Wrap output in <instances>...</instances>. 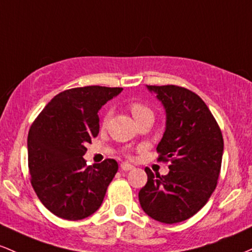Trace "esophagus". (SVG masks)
I'll return each mask as SVG.
<instances>
[{
	"instance_id": "obj_1",
	"label": "esophagus",
	"mask_w": 252,
	"mask_h": 252,
	"mask_svg": "<svg viewBox=\"0 0 252 252\" xmlns=\"http://www.w3.org/2000/svg\"><path fill=\"white\" fill-rule=\"evenodd\" d=\"M121 169H123L124 171H129V170H132V169H134V166L132 165V164H129V163H127V162H123L121 163Z\"/></svg>"
}]
</instances>
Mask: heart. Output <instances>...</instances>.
I'll list each match as a JSON object with an SVG mask.
<instances>
[{"label":"heart","instance_id":"b5f03b06","mask_svg":"<svg viewBox=\"0 0 252 252\" xmlns=\"http://www.w3.org/2000/svg\"><path fill=\"white\" fill-rule=\"evenodd\" d=\"M129 109H131V113L132 115H133V118L135 119V121L143 120V119L146 118H150L154 120V112H152L146 104L140 102H132L129 104ZM109 119H111V112H107L106 114H104L102 120L103 126H106L107 124H108Z\"/></svg>","mask_w":252,"mask_h":252}]
</instances>
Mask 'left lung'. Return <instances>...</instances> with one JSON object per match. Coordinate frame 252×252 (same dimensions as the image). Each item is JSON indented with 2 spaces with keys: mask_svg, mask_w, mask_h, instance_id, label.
Instances as JSON below:
<instances>
[{
  "mask_svg": "<svg viewBox=\"0 0 252 252\" xmlns=\"http://www.w3.org/2000/svg\"><path fill=\"white\" fill-rule=\"evenodd\" d=\"M163 104L165 131L157 145L168 175H155L140 189L143 211L157 221L176 224L196 214L217 187L224 140L220 127L199 95L177 86H146Z\"/></svg>",
  "mask_w": 252,
  "mask_h": 252,
  "instance_id": "8db88e82",
  "label": "left lung"
}]
</instances>
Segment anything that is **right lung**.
Instances as JSON below:
<instances>
[{"label":"right lung","instance_id":"1","mask_svg":"<svg viewBox=\"0 0 252 252\" xmlns=\"http://www.w3.org/2000/svg\"><path fill=\"white\" fill-rule=\"evenodd\" d=\"M123 88L89 86L59 93L28 132L31 183L55 216L81 220L100 208L118 171L115 159L87 165V143L97 137L98 111Z\"/></svg>","mask_w":252,"mask_h":252}]
</instances>
